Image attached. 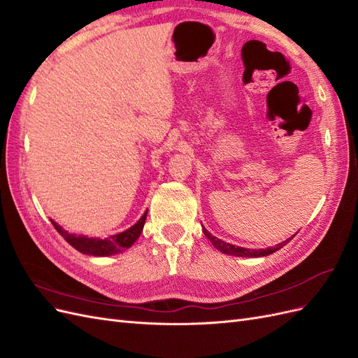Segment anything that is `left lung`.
<instances>
[{
  "mask_svg": "<svg viewBox=\"0 0 358 358\" xmlns=\"http://www.w3.org/2000/svg\"><path fill=\"white\" fill-rule=\"evenodd\" d=\"M203 233H204V236L208 237V239L212 242V245H213L216 249H220V251L224 252V254L236 255V257H266V255H268V254L276 252L278 249L285 246V245L291 241V239H288V241H285V242H282V243L276 245L275 248H267V249H246V248H241V246H234V245H231V243H227V242L218 239V237H215L213 234H210L206 229H203Z\"/></svg>",
  "mask_w": 358,
  "mask_h": 358,
  "instance_id": "1",
  "label": "left lung"
}]
</instances>
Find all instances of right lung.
I'll use <instances>...</instances> for the list:
<instances>
[{
  "label": "right lung",
  "instance_id": "add662e5",
  "mask_svg": "<svg viewBox=\"0 0 358 358\" xmlns=\"http://www.w3.org/2000/svg\"><path fill=\"white\" fill-rule=\"evenodd\" d=\"M146 215L148 210L145 212V215L137 221V224H134L133 227H129L128 230L107 237V239H94V237H86V236H76L71 234L69 231H66L59 227L55 221L50 222L55 227L57 231L66 239L74 249H78L79 252L86 254V255H95V257H106V255H112V254H117L122 252L124 249L131 246L137 239L140 233L143 230V225L146 221Z\"/></svg>",
  "mask_w": 358,
  "mask_h": 358
}]
</instances>
